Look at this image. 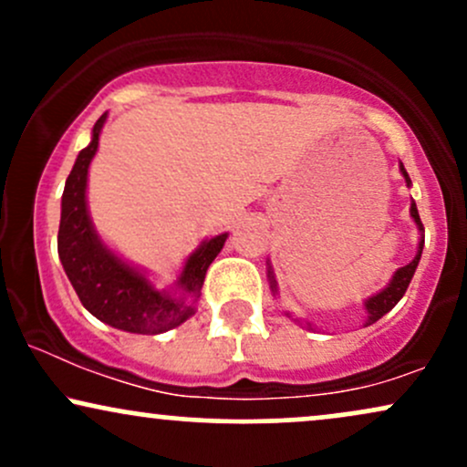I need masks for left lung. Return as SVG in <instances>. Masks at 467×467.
Returning a JSON list of instances; mask_svg holds the SVG:
<instances>
[{
    "label": "left lung",
    "instance_id": "8db88e82",
    "mask_svg": "<svg viewBox=\"0 0 467 467\" xmlns=\"http://www.w3.org/2000/svg\"><path fill=\"white\" fill-rule=\"evenodd\" d=\"M400 173H401V178H404L406 186H409V189H410L412 182H410L409 173H406L404 164H401V162H400ZM410 219H412V222H415L417 233H420V239H417V252H415V256H412L410 264H406L404 267H400V270H395L393 276H390V281H389L387 285H384L382 289H379V292H375L373 296L364 298L362 305H364V312H367V318H364V327L378 323V320L382 318L384 314H389L390 309H393L395 305L400 303V298L404 296L406 289H409V283H410L412 275H415L417 265H420L421 250H423V223H421V219H420V213H417V203H415V200H410ZM267 281H270L272 296H276V294H278V283H276L275 267H272L270 259H267ZM285 316H287V318H292V314H289V312H285ZM292 320H294V323L307 327V329H314V325L309 323V320H301V318H292Z\"/></svg>",
    "mask_w": 467,
    "mask_h": 467
}]
</instances>
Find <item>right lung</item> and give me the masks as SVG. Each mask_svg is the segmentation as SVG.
Instances as JSON below:
<instances>
[{
    "label": "right lung",
    "mask_w": 467,
    "mask_h": 467,
    "mask_svg": "<svg viewBox=\"0 0 467 467\" xmlns=\"http://www.w3.org/2000/svg\"><path fill=\"white\" fill-rule=\"evenodd\" d=\"M107 111L96 120L92 140L80 149L66 180L58 223V259L80 303L100 323L130 334L155 336L175 329L197 312L203 276L226 244L228 233L203 239L186 256L178 281L155 287L149 270L122 259L96 230L88 203L89 164L99 151Z\"/></svg>",
    "instance_id": "1"
}]
</instances>
